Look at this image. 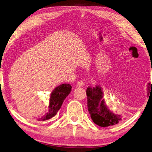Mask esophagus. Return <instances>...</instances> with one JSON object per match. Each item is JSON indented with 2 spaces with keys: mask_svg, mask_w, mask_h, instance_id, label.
<instances>
[{
  "mask_svg": "<svg viewBox=\"0 0 152 152\" xmlns=\"http://www.w3.org/2000/svg\"><path fill=\"white\" fill-rule=\"evenodd\" d=\"M84 85H85V83H84V82L82 81V80H79V81L77 83V87H83L84 86Z\"/></svg>",
  "mask_w": 152,
  "mask_h": 152,
  "instance_id": "obj_1",
  "label": "esophagus"
}]
</instances>
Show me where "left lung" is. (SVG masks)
Returning <instances> with one entry per match:
<instances>
[{
    "instance_id": "obj_1",
    "label": "left lung",
    "mask_w": 152,
    "mask_h": 152,
    "mask_svg": "<svg viewBox=\"0 0 152 152\" xmlns=\"http://www.w3.org/2000/svg\"><path fill=\"white\" fill-rule=\"evenodd\" d=\"M86 95L88 112L93 122L97 126L103 127L112 126L122 120L120 114L113 113L107 107L105 101L103 98L102 87L99 85L93 88L88 86L86 90Z\"/></svg>"
}]
</instances>
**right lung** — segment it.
Segmentation results:
<instances>
[{
  "instance_id": "obj_1",
  "label": "right lung",
  "mask_w": 152,
  "mask_h": 152,
  "mask_svg": "<svg viewBox=\"0 0 152 152\" xmlns=\"http://www.w3.org/2000/svg\"><path fill=\"white\" fill-rule=\"evenodd\" d=\"M71 90L72 86L69 84H62L56 87L50 94L48 113H46L42 118H39L38 120L45 121L55 116L61 107L66 97L69 94Z\"/></svg>"
}]
</instances>
